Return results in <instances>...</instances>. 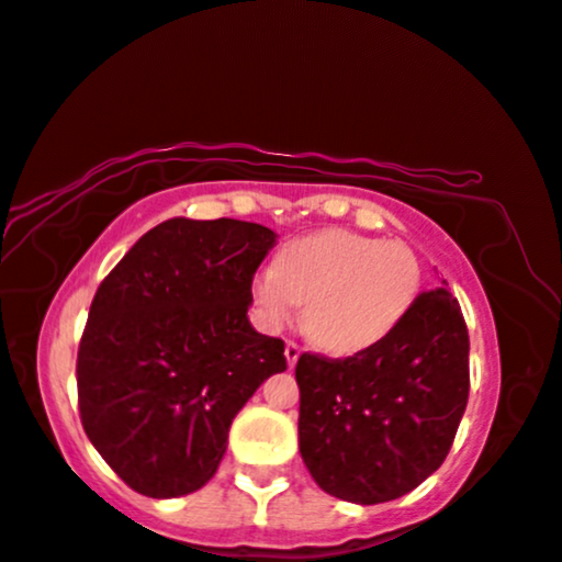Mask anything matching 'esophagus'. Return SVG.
I'll list each match as a JSON object with an SVG mask.
<instances>
[{"label": "esophagus", "instance_id": "esophagus-1", "mask_svg": "<svg viewBox=\"0 0 562 562\" xmlns=\"http://www.w3.org/2000/svg\"><path fill=\"white\" fill-rule=\"evenodd\" d=\"M300 351H303V349H300V346H297L295 341H288V344H284V359H288L290 367H295V363H297V359H300Z\"/></svg>", "mask_w": 562, "mask_h": 562}]
</instances>
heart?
Instances as JSON below:
<instances>
[{
	"mask_svg": "<svg viewBox=\"0 0 562 562\" xmlns=\"http://www.w3.org/2000/svg\"><path fill=\"white\" fill-rule=\"evenodd\" d=\"M423 265L405 241H382L344 228L284 244L278 265L251 282L259 323L280 330L305 303L303 328L334 357L374 349L413 311Z\"/></svg>",
	"mask_w": 562,
	"mask_h": 562,
	"instance_id": "heart-1",
	"label": "heart"
}]
</instances>
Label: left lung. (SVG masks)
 Masks as SVG:
<instances>
[{
  "label": "left lung",
  "instance_id": "obj_1",
  "mask_svg": "<svg viewBox=\"0 0 562 562\" xmlns=\"http://www.w3.org/2000/svg\"><path fill=\"white\" fill-rule=\"evenodd\" d=\"M300 456L323 492L392 502L446 461L469 402V330L446 288L417 295L390 338L349 359L303 353Z\"/></svg>",
  "mask_w": 562,
  "mask_h": 562
}]
</instances>
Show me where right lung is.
<instances>
[{
    "label": "right lung",
    "mask_w": 562,
    "mask_h": 562,
    "mask_svg": "<svg viewBox=\"0 0 562 562\" xmlns=\"http://www.w3.org/2000/svg\"><path fill=\"white\" fill-rule=\"evenodd\" d=\"M274 241L249 221L170 218L99 284L78 346V409L134 492L172 499L209 484L236 413L288 369L280 338L247 318Z\"/></svg>",
    "instance_id": "add662e5"
}]
</instances>
